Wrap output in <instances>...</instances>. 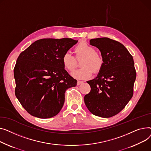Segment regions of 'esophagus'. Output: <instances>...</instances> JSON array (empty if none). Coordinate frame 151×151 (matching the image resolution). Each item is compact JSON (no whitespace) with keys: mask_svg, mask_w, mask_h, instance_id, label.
Returning a JSON list of instances; mask_svg holds the SVG:
<instances>
[{"mask_svg":"<svg viewBox=\"0 0 151 151\" xmlns=\"http://www.w3.org/2000/svg\"><path fill=\"white\" fill-rule=\"evenodd\" d=\"M83 83V81H77V85H80L82 84V83Z\"/></svg>","mask_w":151,"mask_h":151,"instance_id":"34e87169","label":"esophagus"}]
</instances>
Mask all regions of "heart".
<instances>
[{"label": "heart", "instance_id": "heart-1", "mask_svg": "<svg viewBox=\"0 0 151 151\" xmlns=\"http://www.w3.org/2000/svg\"><path fill=\"white\" fill-rule=\"evenodd\" d=\"M76 58H82L80 65L81 68L72 72L73 77L78 79H85L91 76L93 70L94 73H97L102 69L104 60L103 57L86 42L79 43L75 48ZM62 63L63 66L68 70L71 71L77 66L75 57L69 52H65L62 57Z\"/></svg>", "mask_w": 151, "mask_h": 151}]
</instances>
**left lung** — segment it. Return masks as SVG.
Listing matches in <instances>:
<instances>
[{
  "mask_svg": "<svg viewBox=\"0 0 151 151\" xmlns=\"http://www.w3.org/2000/svg\"><path fill=\"white\" fill-rule=\"evenodd\" d=\"M91 46L98 48L104 58V66L97 76L86 82L91 91L84 97L88 109L102 118L119 113L134 93L136 70L133 57L118 41L109 38L91 39Z\"/></svg>",
  "mask_w": 151,
  "mask_h": 151,
  "instance_id": "left-lung-1",
  "label": "left lung"
}]
</instances>
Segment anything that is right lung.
Returning a JSON list of instances; mask_svg holds the SVG:
<instances>
[{"label":"right lung","mask_w":151,"mask_h":151,"mask_svg":"<svg viewBox=\"0 0 151 151\" xmlns=\"http://www.w3.org/2000/svg\"><path fill=\"white\" fill-rule=\"evenodd\" d=\"M78 42L71 38L37 40L22 52L14 68L15 95L29 114L39 118L57 115L67 89L77 81L65 69L62 57Z\"/></svg>","instance_id":"obj_1"}]
</instances>
